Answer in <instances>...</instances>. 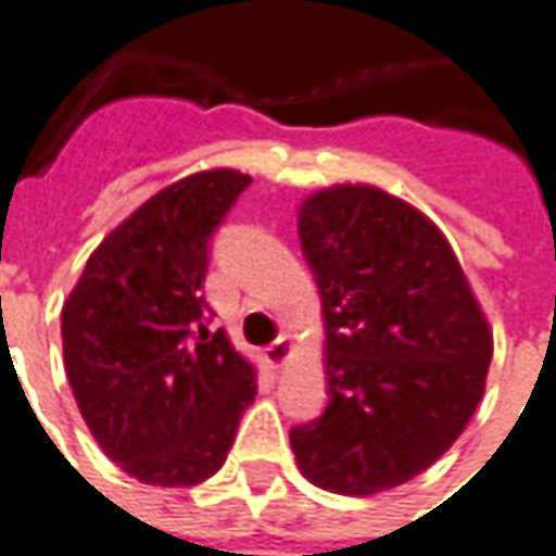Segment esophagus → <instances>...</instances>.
Segmentation results:
<instances>
[{"mask_svg":"<svg viewBox=\"0 0 556 556\" xmlns=\"http://www.w3.org/2000/svg\"><path fill=\"white\" fill-rule=\"evenodd\" d=\"M292 356V338L289 334H282V338H277V341L270 343L267 350H264V358L274 365V368H279V365H286V358Z\"/></svg>","mask_w":556,"mask_h":556,"instance_id":"esophagus-1","label":"esophagus"}]
</instances>
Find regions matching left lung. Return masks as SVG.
Here are the masks:
<instances>
[{"mask_svg": "<svg viewBox=\"0 0 556 556\" xmlns=\"http://www.w3.org/2000/svg\"><path fill=\"white\" fill-rule=\"evenodd\" d=\"M323 294L328 405L294 426L304 478L371 496L417 478L484 399L493 331L441 230L374 185L316 191L298 213Z\"/></svg>", "mask_w": 556, "mask_h": 556, "instance_id": "8db88e82", "label": "left lung"}]
</instances>
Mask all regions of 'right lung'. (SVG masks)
<instances>
[{
    "instance_id": "1",
    "label": "right lung",
    "mask_w": 556,
    "mask_h": 556,
    "mask_svg": "<svg viewBox=\"0 0 556 556\" xmlns=\"http://www.w3.org/2000/svg\"><path fill=\"white\" fill-rule=\"evenodd\" d=\"M203 169L105 237L63 304L72 395L103 453L136 481L194 486L225 466L255 402V368L210 331L203 279L215 228L249 188Z\"/></svg>"
}]
</instances>
